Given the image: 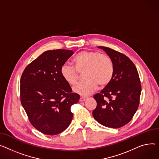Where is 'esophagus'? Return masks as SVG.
Wrapping results in <instances>:
<instances>
[{
	"label": "esophagus",
	"instance_id": "obj_1",
	"mask_svg": "<svg viewBox=\"0 0 159 159\" xmlns=\"http://www.w3.org/2000/svg\"><path fill=\"white\" fill-rule=\"evenodd\" d=\"M86 98H87V97H81L80 98V102L85 101L86 100Z\"/></svg>",
	"mask_w": 159,
	"mask_h": 159
}]
</instances>
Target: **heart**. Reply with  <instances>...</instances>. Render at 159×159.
I'll return each instance as SVG.
<instances>
[{
  "label": "heart",
  "mask_w": 159,
  "mask_h": 159,
  "mask_svg": "<svg viewBox=\"0 0 159 159\" xmlns=\"http://www.w3.org/2000/svg\"><path fill=\"white\" fill-rule=\"evenodd\" d=\"M73 66L63 65L61 74L64 80L71 86L75 85L79 79L78 72H83L84 81L73 88L75 93L87 96L98 88L105 86L111 82L114 71L112 59L107 54L94 51H81L72 59Z\"/></svg>",
  "instance_id": "b5f03b06"
}]
</instances>
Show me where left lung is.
Here are the masks:
<instances>
[{"mask_svg": "<svg viewBox=\"0 0 159 159\" xmlns=\"http://www.w3.org/2000/svg\"><path fill=\"white\" fill-rule=\"evenodd\" d=\"M112 59L114 71L111 82L94 95L97 107L93 116L101 125L118 129L131 121L138 109L141 84L134 62L122 53L109 47H98Z\"/></svg>", "mask_w": 159, "mask_h": 159, "instance_id": "8db88e82", "label": "left lung"}]
</instances>
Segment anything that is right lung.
<instances>
[{
	"label": "right lung",
	"mask_w": 159,
	"mask_h": 159,
	"mask_svg": "<svg viewBox=\"0 0 159 159\" xmlns=\"http://www.w3.org/2000/svg\"><path fill=\"white\" fill-rule=\"evenodd\" d=\"M73 53L65 49L46 51L21 76V103L32 125L44 134L57 135L66 129L73 118L71 106L80 99L60 71Z\"/></svg>",
	"instance_id": "right-lung-1"
}]
</instances>
